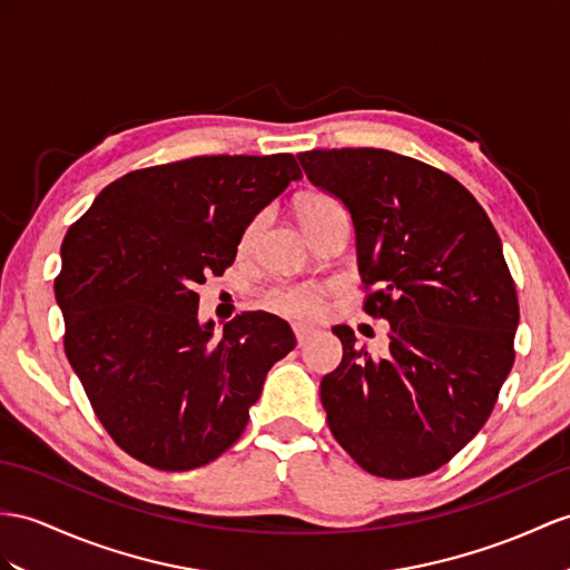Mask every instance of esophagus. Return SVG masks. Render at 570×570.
I'll use <instances>...</instances> for the list:
<instances>
[{
  "label": "esophagus",
  "mask_w": 570,
  "mask_h": 570,
  "mask_svg": "<svg viewBox=\"0 0 570 570\" xmlns=\"http://www.w3.org/2000/svg\"><path fill=\"white\" fill-rule=\"evenodd\" d=\"M295 338L299 345L307 343L312 338V328L309 326H302V324H295Z\"/></svg>",
  "instance_id": "1"
}]
</instances>
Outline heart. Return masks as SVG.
<instances>
[{
  "label": "heart",
  "mask_w": 570,
  "mask_h": 570,
  "mask_svg": "<svg viewBox=\"0 0 570 570\" xmlns=\"http://www.w3.org/2000/svg\"><path fill=\"white\" fill-rule=\"evenodd\" d=\"M331 198L324 196H312V198H304L299 203V215H307V213H316V210H326V207H333ZM322 295L324 289L322 285H314V283H304V285H289V287H277L268 295V307L287 314V316H295V318H312L318 312H322Z\"/></svg>",
  "instance_id": "b5f03b06"
}]
</instances>
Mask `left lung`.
I'll return each mask as SVG.
<instances>
[{
	"instance_id": "1",
	"label": "left lung",
	"mask_w": 570,
	"mask_h": 570,
	"mask_svg": "<svg viewBox=\"0 0 570 570\" xmlns=\"http://www.w3.org/2000/svg\"><path fill=\"white\" fill-rule=\"evenodd\" d=\"M297 159L351 213L360 277L380 287L365 312L390 322L384 357L333 326L343 360L322 380L331 433L374 476L430 474L489 421L515 360L503 244L460 180L423 161L372 147Z\"/></svg>"
}]
</instances>
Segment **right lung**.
Instances as JSON below:
<instances>
[{
  "mask_svg": "<svg viewBox=\"0 0 570 570\" xmlns=\"http://www.w3.org/2000/svg\"><path fill=\"white\" fill-rule=\"evenodd\" d=\"M293 155L193 157L106 186L60 248L65 353L94 413L135 460L188 471L244 433L268 370L295 348L281 316L198 318L254 217L299 180Z\"/></svg>",
  "mask_w": 570,
  "mask_h": 570,
  "instance_id": "obj_1",
  "label": "right lung"
}]
</instances>
